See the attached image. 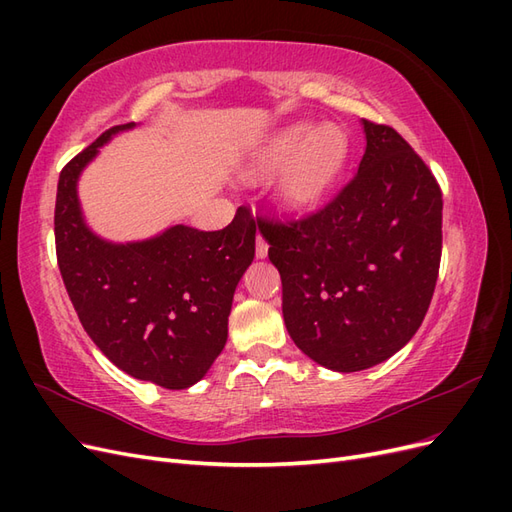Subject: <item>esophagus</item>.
I'll use <instances>...</instances> for the list:
<instances>
[{
    "mask_svg": "<svg viewBox=\"0 0 512 512\" xmlns=\"http://www.w3.org/2000/svg\"><path fill=\"white\" fill-rule=\"evenodd\" d=\"M267 254H269V245H267L265 239L258 235V239H256V258H267Z\"/></svg>",
    "mask_w": 512,
    "mask_h": 512,
    "instance_id": "1",
    "label": "esophagus"
}]
</instances>
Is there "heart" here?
Instances as JSON below:
<instances>
[{"instance_id":"1","label":"heart","mask_w":512,"mask_h":512,"mask_svg":"<svg viewBox=\"0 0 512 512\" xmlns=\"http://www.w3.org/2000/svg\"><path fill=\"white\" fill-rule=\"evenodd\" d=\"M346 156V136L335 126H294L258 153L256 168L271 173L290 164L280 183V200L288 209H305L331 188Z\"/></svg>"}]
</instances>
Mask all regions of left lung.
<instances>
[{
    "label": "left lung",
    "mask_w": 512,
    "mask_h": 512,
    "mask_svg": "<svg viewBox=\"0 0 512 512\" xmlns=\"http://www.w3.org/2000/svg\"><path fill=\"white\" fill-rule=\"evenodd\" d=\"M356 175L299 220H260L282 275L292 342L333 371H361L404 348L421 327L442 256V192L391 126L363 119Z\"/></svg>",
    "instance_id": "left-lung-1"
}]
</instances>
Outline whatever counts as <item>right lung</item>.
I'll list each match as a JSON object with an SVG mask.
<instances>
[{"label":"right lung","mask_w":512,"mask_h":512,"mask_svg":"<svg viewBox=\"0 0 512 512\" xmlns=\"http://www.w3.org/2000/svg\"><path fill=\"white\" fill-rule=\"evenodd\" d=\"M115 126L59 173L55 250L68 297L94 344L132 378L188 389L203 378L228 337L235 288L256 250V222L239 207L222 230L170 226L136 243H111L83 220L76 181Z\"/></svg>","instance_id":"obj_1"}]
</instances>
